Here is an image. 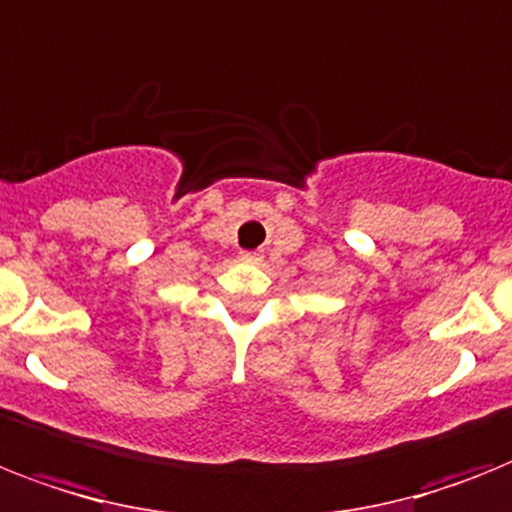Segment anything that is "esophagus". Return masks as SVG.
Segmentation results:
<instances>
[{"instance_id":"34e87169","label":"esophagus","mask_w":512,"mask_h":512,"mask_svg":"<svg viewBox=\"0 0 512 512\" xmlns=\"http://www.w3.org/2000/svg\"><path fill=\"white\" fill-rule=\"evenodd\" d=\"M242 260L249 265H260L263 263V255L260 252H242Z\"/></svg>"}]
</instances>
